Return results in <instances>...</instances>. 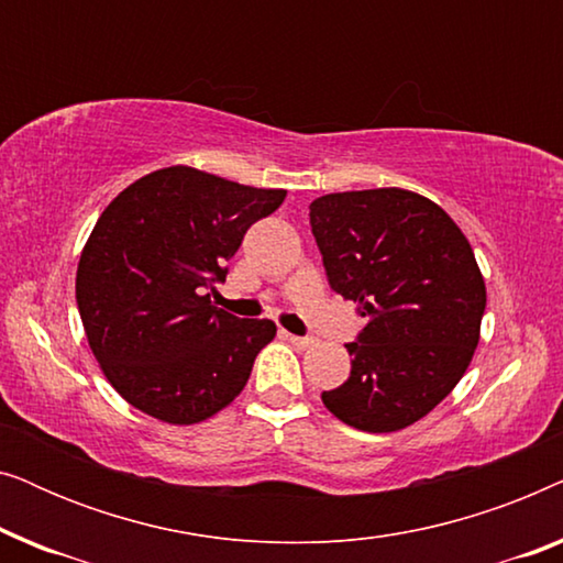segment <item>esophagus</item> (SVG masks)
<instances>
[{
	"label": "esophagus",
	"instance_id": "34e87169",
	"mask_svg": "<svg viewBox=\"0 0 563 563\" xmlns=\"http://www.w3.org/2000/svg\"><path fill=\"white\" fill-rule=\"evenodd\" d=\"M282 335L287 338V341L291 343V345H297V349H310V345L314 343L312 338H302V335H291V333H287V330H282Z\"/></svg>",
	"mask_w": 563,
	"mask_h": 563
}]
</instances>
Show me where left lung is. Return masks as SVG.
<instances>
[{
	"label": "left lung",
	"instance_id": "left-lung-1",
	"mask_svg": "<svg viewBox=\"0 0 563 563\" xmlns=\"http://www.w3.org/2000/svg\"><path fill=\"white\" fill-rule=\"evenodd\" d=\"M330 289L366 325L351 376L322 402L366 433L402 430L451 395L479 343L487 289L456 222L407 189L338 191L310 205Z\"/></svg>",
	"mask_w": 563,
	"mask_h": 563
}]
</instances>
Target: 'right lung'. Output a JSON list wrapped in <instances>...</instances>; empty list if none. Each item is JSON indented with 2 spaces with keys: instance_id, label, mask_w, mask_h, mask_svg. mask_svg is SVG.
<instances>
[{
  "instance_id": "add662e5",
  "label": "right lung",
  "mask_w": 563,
  "mask_h": 563,
  "mask_svg": "<svg viewBox=\"0 0 563 563\" xmlns=\"http://www.w3.org/2000/svg\"><path fill=\"white\" fill-rule=\"evenodd\" d=\"M287 197L189 166L158 168L107 205L76 268L89 349L122 399L191 426L228 407L274 341L272 320L210 302L245 230Z\"/></svg>"
}]
</instances>
